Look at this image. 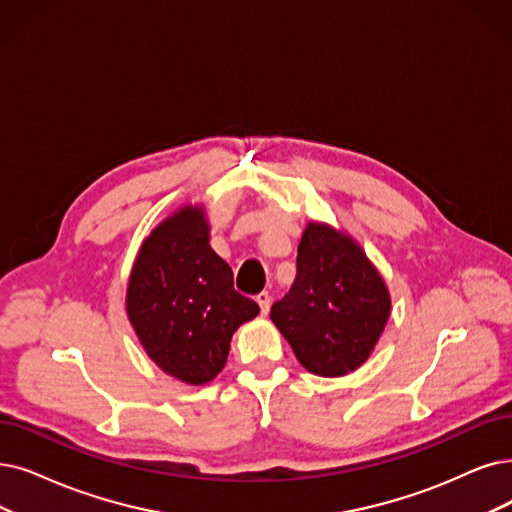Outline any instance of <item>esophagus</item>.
<instances>
[{"instance_id":"1","label":"esophagus","mask_w":512,"mask_h":512,"mask_svg":"<svg viewBox=\"0 0 512 512\" xmlns=\"http://www.w3.org/2000/svg\"><path fill=\"white\" fill-rule=\"evenodd\" d=\"M256 302H258V306H260V313L267 315L269 309H271V294H269V292H260V294L256 296Z\"/></svg>"}]
</instances>
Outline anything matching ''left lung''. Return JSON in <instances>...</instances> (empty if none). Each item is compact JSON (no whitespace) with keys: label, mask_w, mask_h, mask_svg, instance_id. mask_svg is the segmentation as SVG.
Masks as SVG:
<instances>
[{"label":"left lung","mask_w":512,"mask_h":512,"mask_svg":"<svg viewBox=\"0 0 512 512\" xmlns=\"http://www.w3.org/2000/svg\"><path fill=\"white\" fill-rule=\"evenodd\" d=\"M388 315L386 283L359 245L330 224H306L296 279L271 306L296 359L325 378L355 372L374 351Z\"/></svg>","instance_id":"left-lung-1"}]
</instances>
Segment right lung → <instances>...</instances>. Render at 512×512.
Returning a JSON list of instances; mask_svg holds the SVG:
<instances>
[{"label":"right lung","mask_w":512,"mask_h":512,"mask_svg":"<svg viewBox=\"0 0 512 512\" xmlns=\"http://www.w3.org/2000/svg\"><path fill=\"white\" fill-rule=\"evenodd\" d=\"M142 349L163 372L206 384L227 363L237 327L260 306L233 288V271L212 248L206 212L180 208L142 241L126 296Z\"/></svg>","instance_id":"right-lung-1"}]
</instances>
